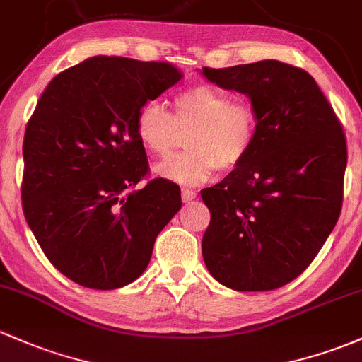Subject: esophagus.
I'll return each instance as SVG.
<instances>
[{"label": "esophagus", "instance_id": "esophagus-1", "mask_svg": "<svg viewBox=\"0 0 362 362\" xmlns=\"http://www.w3.org/2000/svg\"><path fill=\"white\" fill-rule=\"evenodd\" d=\"M181 198H182V202L193 200V198H197V192H195V189H192V188H182Z\"/></svg>", "mask_w": 362, "mask_h": 362}]
</instances>
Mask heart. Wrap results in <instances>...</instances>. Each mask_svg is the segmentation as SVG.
<instances>
[{
	"mask_svg": "<svg viewBox=\"0 0 362 362\" xmlns=\"http://www.w3.org/2000/svg\"><path fill=\"white\" fill-rule=\"evenodd\" d=\"M136 136L148 153L165 158L188 133L185 153L155 167V174L182 186L207 181L217 169L235 170L250 153L257 114L247 102H231L228 93L198 84L174 100V115L160 102L143 103L134 120Z\"/></svg>",
	"mask_w": 362,
	"mask_h": 362,
	"instance_id": "1",
	"label": "heart"
}]
</instances>
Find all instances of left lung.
Wrapping results in <instances>:
<instances>
[{
	"mask_svg": "<svg viewBox=\"0 0 362 362\" xmlns=\"http://www.w3.org/2000/svg\"><path fill=\"white\" fill-rule=\"evenodd\" d=\"M200 74L242 93L257 114L243 164L202 192L211 211L205 266L236 291L279 288L304 273L340 216L344 131L316 81L293 65L260 60Z\"/></svg>",
	"mask_w": 362,
	"mask_h": 362,
	"instance_id": "left-lung-1",
	"label": "left lung"
}]
</instances>
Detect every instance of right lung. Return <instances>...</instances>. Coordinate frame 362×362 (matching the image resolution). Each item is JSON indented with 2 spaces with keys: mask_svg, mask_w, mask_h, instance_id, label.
Wrapping results in <instances>:
<instances>
[{
  "mask_svg": "<svg viewBox=\"0 0 362 362\" xmlns=\"http://www.w3.org/2000/svg\"><path fill=\"white\" fill-rule=\"evenodd\" d=\"M164 62L91 57L49 81L24 136L22 202L49 262L95 290L133 283L181 209L180 186L148 173L139 107L181 79Z\"/></svg>",
  "mask_w": 362,
  "mask_h": 362,
  "instance_id": "add662e5",
  "label": "right lung"
}]
</instances>
